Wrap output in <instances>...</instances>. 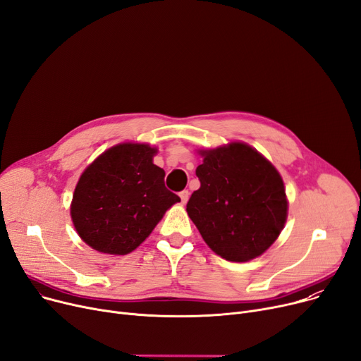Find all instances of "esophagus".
Returning <instances> with one entry per match:
<instances>
[{"label":"esophagus","instance_id":"34e87169","mask_svg":"<svg viewBox=\"0 0 361 361\" xmlns=\"http://www.w3.org/2000/svg\"><path fill=\"white\" fill-rule=\"evenodd\" d=\"M180 199H181V203H183V204H185V203H187V200H188V192H187V190L180 192Z\"/></svg>","mask_w":361,"mask_h":361}]
</instances>
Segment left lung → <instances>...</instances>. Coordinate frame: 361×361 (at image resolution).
I'll return each instance as SVG.
<instances>
[{"label": "left lung", "mask_w": 361, "mask_h": 361, "mask_svg": "<svg viewBox=\"0 0 361 361\" xmlns=\"http://www.w3.org/2000/svg\"><path fill=\"white\" fill-rule=\"evenodd\" d=\"M199 154L200 187L187 202L188 216L221 257L247 262L260 256L287 221L286 187L276 168L241 142Z\"/></svg>", "instance_id": "1"}]
</instances>
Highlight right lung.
I'll use <instances>...</instances> for the list:
<instances>
[{
	"mask_svg": "<svg viewBox=\"0 0 361 361\" xmlns=\"http://www.w3.org/2000/svg\"><path fill=\"white\" fill-rule=\"evenodd\" d=\"M155 147L120 143L105 150L79 178L70 207L74 228L92 249L127 255L154 231L180 197L165 187Z\"/></svg>",
	"mask_w": 361,
	"mask_h": 361,
	"instance_id": "obj_1",
	"label": "right lung"
}]
</instances>
